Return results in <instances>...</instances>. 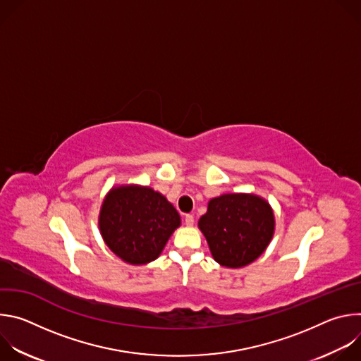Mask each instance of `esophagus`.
Masks as SVG:
<instances>
[{
    "label": "esophagus",
    "mask_w": 361,
    "mask_h": 361,
    "mask_svg": "<svg viewBox=\"0 0 361 361\" xmlns=\"http://www.w3.org/2000/svg\"><path fill=\"white\" fill-rule=\"evenodd\" d=\"M184 223H185V226H187V227H191V226L194 224V217H192L191 214H185V217H184Z\"/></svg>",
    "instance_id": "obj_1"
}]
</instances>
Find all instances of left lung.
Here are the masks:
<instances>
[{"label":"left lung","mask_w":361,"mask_h":361,"mask_svg":"<svg viewBox=\"0 0 361 361\" xmlns=\"http://www.w3.org/2000/svg\"><path fill=\"white\" fill-rule=\"evenodd\" d=\"M198 228L220 266L241 269L266 251L274 235L276 217L266 198L252 192H228L209 201Z\"/></svg>","instance_id":"1"}]
</instances>
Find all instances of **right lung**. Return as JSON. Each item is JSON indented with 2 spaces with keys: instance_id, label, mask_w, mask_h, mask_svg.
Here are the masks:
<instances>
[{
  "instance_id": "1",
  "label": "right lung",
  "mask_w": 361,
  "mask_h": 361,
  "mask_svg": "<svg viewBox=\"0 0 361 361\" xmlns=\"http://www.w3.org/2000/svg\"><path fill=\"white\" fill-rule=\"evenodd\" d=\"M181 226L174 205L148 185H114L102 200L98 228L107 247L131 266H144L164 250Z\"/></svg>"
}]
</instances>
